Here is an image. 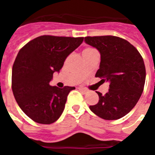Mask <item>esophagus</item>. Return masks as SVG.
<instances>
[{
  "label": "esophagus",
  "instance_id": "1",
  "mask_svg": "<svg viewBox=\"0 0 155 155\" xmlns=\"http://www.w3.org/2000/svg\"><path fill=\"white\" fill-rule=\"evenodd\" d=\"M79 90H80L81 91H82L83 93H87V88H85V87H79Z\"/></svg>",
  "mask_w": 155,
  "mask_h": 155
}]
</instances>
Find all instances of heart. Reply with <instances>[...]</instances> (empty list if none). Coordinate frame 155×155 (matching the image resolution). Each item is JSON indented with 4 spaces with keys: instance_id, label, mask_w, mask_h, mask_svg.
Here are the masks:
<instances>
[{
    "instance_id": "1",
    "label": "heart",
    "mask_w": 155,
    "mask_h": 155,
    "mask_svg": "<svg viewBox=\"0 0 155 155\" xmlns=\"http://www.w3.org/2000/svg\"><path fill=\"white\" fill-rule=\"evenodd\" d=\"M91 50H94L93 49H91V48H87V49H85V50H84L83 52H87V51H91Z\"/></svg>"
}]
</instances>
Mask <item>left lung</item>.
<instances>
[{"instance_id":"obj_1","label":"left lung","mask_w":155,"mask_h":155,"mask_svg":"<svg viewBox=\"0 0 155 155\" xmlns=\"http://www.w3.org/2000/svg\"><path fill=\"white\" fill-rule=\"evenodd\" d=\"M84 41L101 55L95 77L102 83L109 82V91L104 95L96 91L98 102L89 109L104 120L122 118L132 110L143 92L146 78L143 58L132 44L120 37L87 36Z\"/></svg>"}]
</instances>
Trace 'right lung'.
<instances>
[{"label": "right lung", "mask_w": 155, "mask_h": 155, "mask_svg": "<svg viewBox=\"0 0 155 155\" xmlns=\"http://www.w3.org/2000/svg\"><path fill=\"white\" fill-rule=\"evenodd\" d=\"M83 40V37L41 35L19 50L12 68V91L19 107L33 121L53 124L63 113L68 94L75 87L60 88L50 82Z\"/></svg>", "instance_id": "right-lung-1"}]
</instances>
